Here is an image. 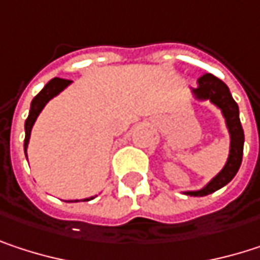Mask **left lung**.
I'll return each mask as SVG.
<instances>
[{
	"mask_svg": "<svg viewBox=\"0 0 260 260\" xmlns=\"http://www.w3.org/2000/svg\"><path fill=\"white\" fill-rule=\"evenodd\" d=\"M199 87L192 88V93L197 99H209L214 105H217L224 119H226V125L229 128L231 134V152H229V158L228 162L224 166V169L209 182L205 188L199 189V191H186L185 194L188 196H208L220 188H223L224 185H228L229 182L235 178V175L238 173L241 162H242V152H244V131L241 126V120H239V108L238 104L234 101L229 87L217 77L211 75V74H205L203 77L199 78Z\"/></svg>",
	"mask_w": 260,
	"mask_h": 260,
	"instance_id": "obj_1",
	"label": "left lung"
}]
</instances>
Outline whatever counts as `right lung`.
Returning <instances> with one entry per match:
<instances>
[{"label":"right lung","instance_id":"1","mask_svg":"<svg viewBox=\"0 0 260 260\" xmlns=\"http://www.w3.org/2000/svg\"><path fill=\"white\" fill-rule=\"evenodd\" d=\"M72 81L71 79H63V78H54L51 79L42 90H40V93L31 101V108H29V114H28V117H26L25 120V140H24V150H25V155H26V147H28V141H29V134H31V128H32V125H34V122H36V119H37V116L40 114V111L43 110V107L54 98V96H57L61 90H64L69 84H71ZM93 197H90V199H84L85 202H88V200H91Z\"/></svg>","mask_w":260,"mask_h":260}]
</instances>
